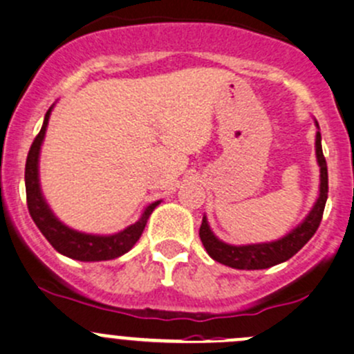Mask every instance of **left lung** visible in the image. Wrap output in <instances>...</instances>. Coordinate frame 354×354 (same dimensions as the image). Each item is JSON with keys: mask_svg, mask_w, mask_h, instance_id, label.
<instances>
[{"mask_svg": "<svg viewBox=\"0 0 354 354\" xmlns=\"http://www.w3.org/2000/svg\"><path fill=\"white\" fill-rule=\"evenodd\" d=\"M315 124L318 128L317 121H315ZM315 152H317V162L318 167H320V188H318L317 201H315L313 207L308 212L306 218L296 228L290 230L287 235H283L279 240L261 243H245V245H233V243L223 242L221 239H218L214 235V232L211 230L207 218L204 214L198 235H201L202 243H204V249L207 250V254L212 259L235 270H264L290 259L297 250L303 249L304 243H308V240L315 235V232L320 226L328 194L327 162H325L324 152H322L320 131H317V138H315Z\"/></svg>", "mask_w": 354, "mask_h": 354, "instance_id": "obj_1", "label": "left lung"}]
</instances>
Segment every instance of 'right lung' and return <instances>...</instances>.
I'll return each mask as SVG.
<instances>
[{
    "label": "right lung",
    "instance_id": "right-lung-1",
    "mask_svg": "<svg viewBox=\"0 0 354 354\" xmlns=\"http://www.w3.org/2000/svg\"><path fill=\"white\" fill-rule=\"evenodd\" d=\"M51 111H53V105L48 109L46 115H44L43 128H41L39 135L34 138L26 162V194L30 218L36 223L39 232L46 236L48 242L58 252L71 257V259L84 261V263L115 259V257L122 256L128 250H131V247L138 242L143 230H145L150 214L160 204V201H156L147 205L142 211V216H140L138 221L126 226L121 232L112 233V235H93V233L77 232V230L71 228L65 223H62L55 216V212L51 211L50 205H48L39 183V153L41 145L44 142V135H46Z\"/></svg>",
    "mask_w": 354,
    "mask_h": 354
}]
</instances>
